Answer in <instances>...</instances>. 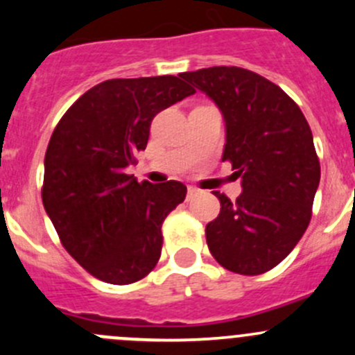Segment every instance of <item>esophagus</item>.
<instances>
[{"mask_svg":"<svg viewBox=\"0 0 355 355\" xmlns=\"http://www.w3.org/2000/svg\"><path fill=\"white\" fill-rule=\"evenodd\" d=\"M198 194H199L198 189H196V187H189V189H187V200L194 199Z\"/></svg>","mask_w":355,"mask_h":355,"instance_id":"esophagus-1","label":"esophagus"}]
</instances>
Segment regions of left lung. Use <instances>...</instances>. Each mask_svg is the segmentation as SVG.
I'll return each instance as SVG.
<instances>
[{"mask_svg": "<svg viewBox=\"0 0 355 355\" xmlns=\"http://www.w3.org/2000/svg\"><path fill=\"white\" fill-rule=\"evenodd\" d=\"M180 77L220 108L227 128L221 159L242 180L234 202L214 191L221 209L206 225L209 252L234 273H266L311 221L321 168L309 123L277 84L245 68H200Z\"/></svg>", "mask_w": 355, "mask_h": 355, "instance_id": "1", "label": "left lung"}]
</instances>
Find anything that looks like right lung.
<instances>
[{"label": "right lung", "instance_id": "right-lung-1", "mask_svg": "<svg viewBox=\"0 0 355 355\" xmlns=\"http://www.w3.org/2000/svg\"><path fill=\"white\" fill-rule=\"evenodd\" d=\"M194 92L173 75L111 78L82 94L56 125L42 204L63 247L92 277L128 285L159 261L161 225L187 187L139 184L125 170L148 146L153 118Z\"/></svg>", "mask_w": 355, "mask_h": 355}]
</instances>
